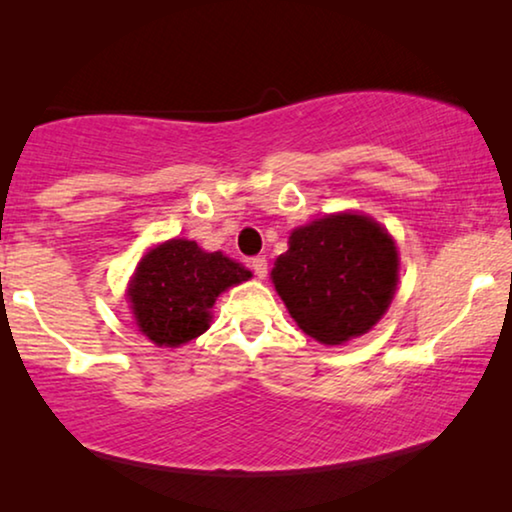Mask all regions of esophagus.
<instances>
[{
	"label": "esophagus",
	"mask_w": 512,
	"mask_h": 512,
	"mask_svg": "<svg viewBox=\"0 0 512 512\" xmlns=\"http://www.w3.org/2000/svg\"><path fill=\"white\" fill-rule=\"evenodd\" d=\"M251 270H254V275H256L258 279L268 277V261H265V256L251 258Z\"/></svg>",
	"instance_id": "1"
}]
</instances>
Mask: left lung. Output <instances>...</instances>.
Listing matches in <instances>:
<instances>
[{
	"label": "left lung",
	"instance_id": "8db88e82",
	"mask_svg": "<svg viewBox=\"0 0 512 512\" xmlns=\"http://www.w3.org/2000/svg\"><path fill=\"white\" fill-rule=\"evenodd\" d=\"M398 251L370 216L328 214L289 237L275 261L272 284L286 310L310 338L324 345L368 333L394 298Z\"/></svg>",
	"mask_w": 512,
	"mask_h": 512
}]
</instances>
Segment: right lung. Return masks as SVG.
I'll list each match as a JSON object with an SVG mask.
<instances>
[{
  "instance_id": "add662e5",
  "label": "right lung",
  "mask_w": 512,
  "mask_h": 512,
  "mask_svg": "<svg viewBox=\"0 0 512 512\" xmlns=\"http://www.w3.org/2000/svg\"><path fill=\"white\" fill-rule=\"evenodd\" d=\"M251 272L221 251L191 240H167L142 258L130 282L132 314L158 347H179L209 328L219 293L247 282Z\"/></svg>"
}]
</instances>
